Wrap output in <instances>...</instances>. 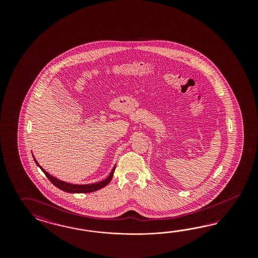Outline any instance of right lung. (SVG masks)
I'll return each instance as SVG.
<instances>
[{
  "label": "right lung",
  "mask_w": 258,
  "mask_h": 258,
  "mask_svg": "<svg viewBox=\"0 0 258 258\" xmlns=\"http://www.w3.org/2000/svg\"><path fill=\"white\" fill-rule=\"evenodd\" d=\"M34 156V155H33ZM34 158V161L35 163L37 164V165L39 166V168L42 170V172L45 174L47 178L49 179V180L57 188H59L60 190H62L64 192H67V193H91V192H94L96 191L98 189H101V188L105 187L108 183H109V181L112 179V176H113V172L115 170V167L116 165L113 166L112 170L110 172V174L109 175V177L105 180H101V181H98V182H95V183H91V184H73V183H69V182H66V181H63V180H58L55 177H53L52 175H50L48 172L45 171L40 165L39 163L37 162V160Z\"/></svg>",
  "instance_id": "obj_1"
}]
</instances>
